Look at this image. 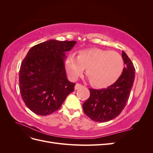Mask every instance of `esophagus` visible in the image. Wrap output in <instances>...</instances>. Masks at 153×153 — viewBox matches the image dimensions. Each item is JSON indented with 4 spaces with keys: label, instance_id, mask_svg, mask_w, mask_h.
Wrapping results in <instances>:
<instances>
[{
    "label": "esophagus",
    "instance_id": "obj_1",
    "mask_svg": "<svg viewBox=\"0 0 153 153\" xmlns=\"http://www.w3.org/2000/svg\"><path fill=\"white\" fill-rule=\"evenodd\" d=\"M83 87L82 85L80 84H76L75 86V90H78V89H80L81 88Z\"/></svg>",
    "mask_w": 153,
    "mask_h": 153
}]
</instances>
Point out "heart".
<instances>
[{"mask_svg": "<svg viewBox=\"0 0 153 153\" xmlns=\"http://www.w3.org/2000/svg\"><path fill=\"white\" fill-rule=\"evenodd\" d=\"M68 74L76 80L87 68L91 84L96 87L110 86L117 80L124 68L122 56L115 51L91 48L80 51L78 56L69 55L66 61Z\"/></svg>", "mask_w": 153, "mask_h": 153, "instance_id": "b5f03b06", "label": "heart"}]
</instances>
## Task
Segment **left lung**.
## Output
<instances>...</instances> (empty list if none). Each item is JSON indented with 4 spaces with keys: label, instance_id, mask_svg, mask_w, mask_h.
Wrapping results in <instances>:
<instances>
[{
    "label": "left lung",
    "instance_id": "1",
    "mask_svg": "<svg viewBox=\"0 0 153 153\" xmlns=\"http://www.w3.org/2000/svg\"><path fill=\"white\" fill-rule=\"evenodd\" d=\"M122 57L126 67L117 80L106 89H89V98L82 105L87 116L96 122L104 123L114 119L126 105L135 79V69L124 51Z\"/></svg>",
    "mask_w": 153,
    "mask_h": 153
}]
</instances>
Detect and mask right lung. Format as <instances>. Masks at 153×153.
<instances>
[{"label":"right lung","mask_w":153,"mask_h":153,"mask_svg":"<svg viewBox=\"0 0 153 153\" xmlns=\"http://www.w3.org/2000/svg\"><path fill=\"white\" fill-rule=\"evenodd\" d=\"M75 41L52 39L32 47L21 64L20 91L23 101L31 111L47 115L57 110L75 89V83L66 77V52Z\"/></svg>","instance_id":"obj_1"}]
</instances>
